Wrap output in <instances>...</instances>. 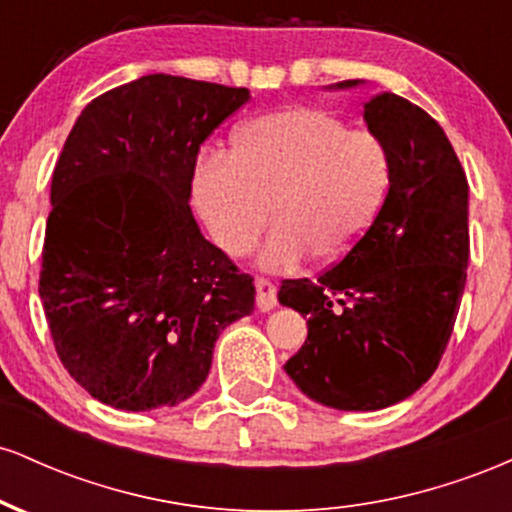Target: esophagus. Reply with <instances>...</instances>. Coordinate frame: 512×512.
Instances as JSON below:
<instances>
[{
	"label": "esophagus",
	"mask_w": 512,
	"mask_h": 512,
	"mask_svg": "<svg viewBox=\"0 0 512 512\" xmlns=\"http://www.w3.org/2000/svg\"><path fill=\"white\" fill-rule=\"evenodd\" d=\"M255 289H257V308L262 310V313H267V310L276 308V286L272 284L269 279H257L255 281Z\"/></svg>",
	"instance_id": "34e87169"
}]
</instances>
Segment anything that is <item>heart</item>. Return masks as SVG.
<instances>
[{
    "mask_svg": "<svg viewBox=\"0 0 512 512\" xmlns=\"http://www.w3.org/2000/svg\"><path fill=\"white\" fill-rule=\"evenodd\" d=\"M390 185V156L378 134L346 127L325 108L276 110L245 122L231 154L195 170V199L211 238L243 255L272 216L260 252L269 269H291L313 252L339 262L366 238Z\"/></svg>",
    "mask_w": 512,
    "mask_h": 512,
    "instance_id": "obj_1",
    "label": "heart"
}]
</instances>
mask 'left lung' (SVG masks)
Wrapping results in <instances>:
<instances>
[{"mask_svg": "<svg viewBox=\"0 0 512 512\" xmlns=\"http://www.w3.org/2000/svg\"><path fill=\"white\" fill-rule=\"evenodd\" d=\"M363 120L390 156L378 219L317 281L286 279L279 289V303L308 320L284 370L303 395L342 411L390 407L436 373L469 262V185L443 127L387 91L368 98Z\"/></svg>", "mask_w": 512, "mask_h": 512, "instance_id": "1", "label": "left lung"}]
</instances>
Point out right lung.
<instances>
[{"label": "right lung", "mask_w": 512, "mask_h": 512, "mask_svg": "<svg viewBox=\"0 0 512 512\" xmlns=\"http://www.w3.org/2000/svg\"><path fill=\"white\" fill-rule=\"evenodd\" d=\"M248 88L149 74L93 98L52 173L38 293L62 366L108 407H175L255 284L190 209L199 146Z\"/></svg>", "instance_id": "add662e5"}]
</instances>
